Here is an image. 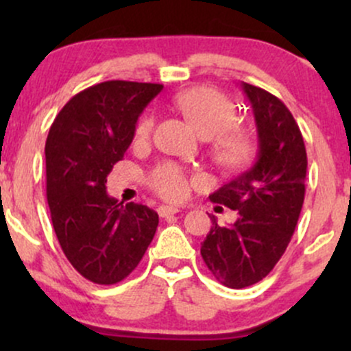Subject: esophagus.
Wrapping results in <instances>:
<instances>
[{"mask_svg": "<svg viewBox=\"0 0 351 351\" xmlns=\"http://www.w3.org/2000/svg\"><path fill=\"white\" fill-rule=\"evenodd\" d=\"M156 211H158L160 217H167V216H171V215H176V213H180V209L175 206H165L163 204V206H158Z\"/></svg>", "mask_w": 351, "mask_h": 351, "instance_id": "obj_1", "label": "esophagus"}]
</instances>
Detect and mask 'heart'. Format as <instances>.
Here are the masks:
<instances>
[{
  "label": "heart",
  "instance_id": "obj_1",
  "mask_svg": "<svg viewBox=\"0 0 351 351\" xmlns=\"http://www.w3.org/2000/svg\"><path fill=\"white\" fill-rule=\"evenodd\" d=\"M175 106L203 138H211V156L223 170H237L251 160L254 138L243 127H236L232 102L211 87H193L173 97ZM155 117L143 115L135 127L134 143L145 145L152 138ZM150 186L165 199L186 198L188 176L175 165H162L150 175Z\"/></svg>",
  "mask_w": 351,
  "mask_h": 351
}]
</instances>
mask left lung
<instances>
[{"instance_id":"left-lung-1","label":"left lung","mask_w":351,"mask_h":351,"mask_svg":"<svg viewBox=\"0 0 351 351\" xmlns=\"http://www.w3.org/2000/svg\"><path fill=\"white\" fill-rule=\"evenodd\" d=\"M241 87L256 120L257 160L209 196L239 217L224 228L213 216L201 244L204 264L229 289L263 280L279 263L299 221L307 175V152L291 110L264 88L245 82Z\"/></svg>"}]
</instances>
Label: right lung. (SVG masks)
<instances>
[{
    "mask_svg": "<svg viewBox=\"0 0 351 351\" xmlns=\"http://www.w3.org/2000/svg\"><path fill=\"white\" fill-rule=\"evenodd\" d=\"M162 84L107 80L72 97L46 140L47 203L67 261L80 276L112 285L130 276L158 226L143 204L119 203L107 175L134 140L143 108Z\"/></svg>",
    "mask_w": 351,
    "mask_h": 351,
    "instance_id": "obj_1",
    "label": "right lung"
}]
</instances>
